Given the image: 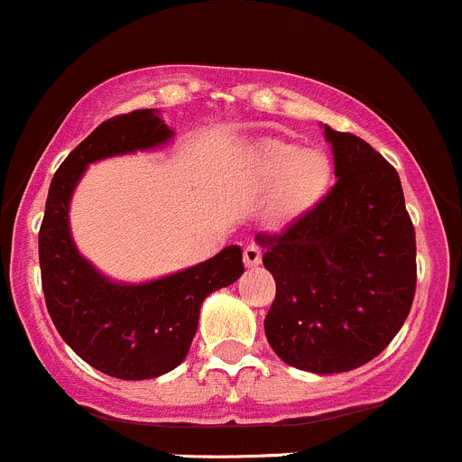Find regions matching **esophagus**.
<instances>
[{
    "mask_svg": "<svg viewBox=\"0 0 462 462\" xmlns=\"http://www.w3.org/2000/svg\"><path fill=\"white\" fill-rule=\"evenodd\" d=\"M244 263L248 265V268H253V265L261 263V248L257 244L245 245V248H244Z\"/></svg>",
    "mask_w": 462,
    "mask_h": 462,
    "instance_id": "obj_1",
    "label": "esophagus"
}]
</instances>
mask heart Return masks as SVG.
Returning <instances> with one entry per match:
<instances>
[{"label": "heart", "mask_w": 462, "mask_h": 462, "mask_svg": "<svg viewBox=\"0 0 462 462\" xmlns=\"http://www.w3.org/2000/svg\"><path fill=\"white\" fill-rule=\"evenodd\" d=\"M259 165L265 180L279 179L273 205L279 218L300 217L328 189L330 161L321 149L273 138L261 144Z\"/></svg>", "instance_id": "obj_1"}]
</instances>
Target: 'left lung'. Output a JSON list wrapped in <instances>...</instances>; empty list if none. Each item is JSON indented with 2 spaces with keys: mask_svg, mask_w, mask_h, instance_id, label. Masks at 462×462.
Wrapping results in <instances>:
<instances>
[{
  "mask_svg": "<svg viewBox=\"0 0 462 462\" xmlns=\"http://www.w3.org/2000/svg\"><path fill=\"white\" fill-rule=\"evenodd\" d=\"M337 183L282 232H261L277 295L263 328L286 365L344 374L380 356L416 295V230L395 167L324 127Z\"/></svg>",
  "mask_w": 462,
  "mask_h": 462,
  "instance_id": "left-lung-1",
  "label": "left lung"
}]
</instances>
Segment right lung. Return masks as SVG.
Here are the masks:
<instances>
[{"label": "right lung", "instance_id": "right-lung-1", "mask_svg": "<svg viewBox=\"0 0 462 462\" xmlns=\"http://www.w3.org/2000/svg\"><path fill=\"white\" fill-rule=\"evenodd\" d=\"M171 138L152 109L105 120L64 158L51 180L40 226V270L46 309L64 342L93 369L120 380L158 377L185 360L209 292L241 277L239 245L194 268L143 286L106 282L78 254L69 201L88 162Z\"/></svg>", "mask_w": 462, "mask_h": 462}]
</instances>
